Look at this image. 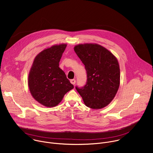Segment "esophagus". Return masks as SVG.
<instances>
[{
  "mask_svg": "<svg viewBox=\"0 0 153 153\" xmlns=\"http://www.w3.org/2000/svg\"><path fill=\"white\" fill-rule=\"evenodd\" d=\"M70 82L73 84V85H74L76 83V80L75 79H71L70 80Z\"/></svg>",
  "mask_w": 153,
  "mask_h": 153,
  "instance_id": "obj_1",
  "label": "esophagus"
}]
</instances>
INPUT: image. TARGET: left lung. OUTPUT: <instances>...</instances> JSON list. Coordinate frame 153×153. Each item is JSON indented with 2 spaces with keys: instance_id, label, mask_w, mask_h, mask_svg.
I'll list each match as a JSON object with an SVG mask.
<instances>
[{
  "instance_id": "obj_1",
  "label": "left lung",
  "mask_w": 153,
  "mask_h": 153,
  "mask_svg": "<svg viewBox=\"0 0 153 153\" xmlns=\"http://www.w3.org/2000/svg\"><path fill=\"white\" fill-rule=\"evenodd\" d=\"M87 74V82L81 88L76 87L85 105L101 109L114 98L120 85V68L117 58L97 43H83L74 47Z\"/></svg>"
}]
</instances>
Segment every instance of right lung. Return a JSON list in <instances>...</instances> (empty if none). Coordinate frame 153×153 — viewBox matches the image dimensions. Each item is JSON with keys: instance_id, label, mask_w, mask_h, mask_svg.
I'll return each instance as SVG.
<instances>
[{"instance_id": "right-lung-1", "label": "right lung", "mask_w": 153, "mask_h": 153, "mask_svg": "<svg viewBox=\"0 0 153 153\" xmlns=\"http://www.w3.org/2000/svg\"><path fill=\"white\" fill-rule=\"evenodd\" d=\"M66 43L54 45L40 52L34 58L28 83L30 93L39 103L46 107L57 106L74 86L59 67Z\"/></svg>"}]
</instances>
